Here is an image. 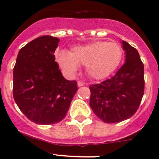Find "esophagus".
<instances>
[{
  "label": "esophagus",
  "instance_id": "obj_1",
  "mask_svg": "<svg viewBox=\"0 0 159 159\" xmlns=\"http://www.w3.org/2000/svg\"><path fill=\"white\" fill-rule=\"evenodd\" d=\"M84 85V82L81 81H78V87H81V86Z\"/></svg>",
  "mask_w": 159,
  "mask_h": 159
}]
</instances>
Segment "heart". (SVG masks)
<instances>
[{"label":"heart","mask_w":159,"mask_h":159,"mask_svg":"<svg viewBox=\"0 0 159 159\" xmlns=\"http://www.w3.org/2000/svg\"><path fill=\"white\" fill-rule=\"evenodd\" d=\"M123 57V50L116 43L96 41L72 49L70 54L61 51L57 60L65 73L72 75L78 65H85L88 75L95 79H102L113 72Z\"/></svg>","instance_id":"obj_1"}]
</instances>
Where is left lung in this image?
Listing matches in <instances>:
<instances>
[{
  "mask_svg": "<svg viewBox=\"0 0 159 159\" xmlns=\"http://www.w3.org/2000/svg\"><path fill=\"white\" fill-rule=\"evenodd\" d=\"M126 62L111 78L90 84V107L106 124L119 123L134 115L144 92V68L134 47L123 41Z\"/></svg>",
  "mask_w": 159,
  "mask_h": 159,
  "instance_id": "obj_1",
  "label": "left lung"
}]
</instances>
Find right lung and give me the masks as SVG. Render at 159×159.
Returning <instances> with one entry per match:
<instances>
[{"instance_id": "right-lung-1", "label": "right lung", "mask_w": 159, "mask_h": 159, "mask_svg": "<svg viewBox=\"0 0 159 159\" xmlns=\"http://www.w3.org/2000/svg\"><path fill=\"white\" fill-rule=\"evenodd\" d=\"M60 40L43 35L18 52L13 69V97L20 110L37 124H54L65 117L78 89L63 77L55 61Z\"/></svg>"}]
</instances>
